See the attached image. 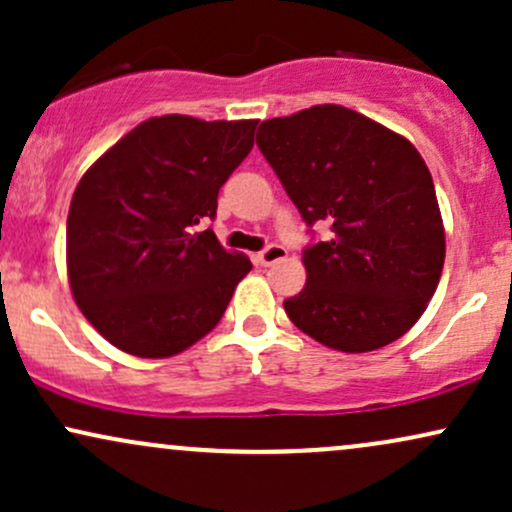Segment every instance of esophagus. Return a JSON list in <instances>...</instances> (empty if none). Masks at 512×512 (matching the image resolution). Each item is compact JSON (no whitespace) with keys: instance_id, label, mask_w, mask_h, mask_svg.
Returning <instances> with one entry per match:
<instances>
[{"instance_id":"1","label":"esophagus","mask_w":512,"mask_h":512,"mask_svg":"<svg viewBox=\"0 0 512 512\" xmlns=\"http://www.w3.org/2000/svg\"><path fill=\"white\" fill-rule=\"evenodd\" d=\"M284 257H286L284 245L272 243V245H267V248H264L260 255H257V262H260L262 267H272V264L281 262V260H284Z\"/></svg>"}]
</instances>
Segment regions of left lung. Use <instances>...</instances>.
<instances>
[{
  "label": "left lung",
  "instance_id": "8db88e82",
  "mask_svg": "<svg viewBox=\"0 0 512 512\" xmlns=\"http://www.w3.org/2000/svg\"><path fill=\"white\" fill-rule=\"evenodd\" d=\"M257 146L303 221L332 231L303 250L308 281L284 301L293 325L346 354L409 332L445 262L436 187L414 144L327 103L264 120Z\"/></svg>",
  "mask_w": 512,
  "mask_h": 512
}]
</instances>
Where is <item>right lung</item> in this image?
Returning <instances> with one entry per match:
<instances>
[{
    "mask_svg": "<svg viewBox=\"0 0 512 512\" xmlns=\"http://www.w3.org/2000/svg\"><path fill=\"white\" fill-rule=\"evenodd\" d=\"M257 120L151 117L86 170L67 216V274L86 320L125 354L168 358L219 325L252 264L223 250L216 197Z\"/></svg>",
    "mask_w": 512,
    "mask_h": 512,
    "instance_id": "1",
    "label": "right lung"
}]
</instances>
